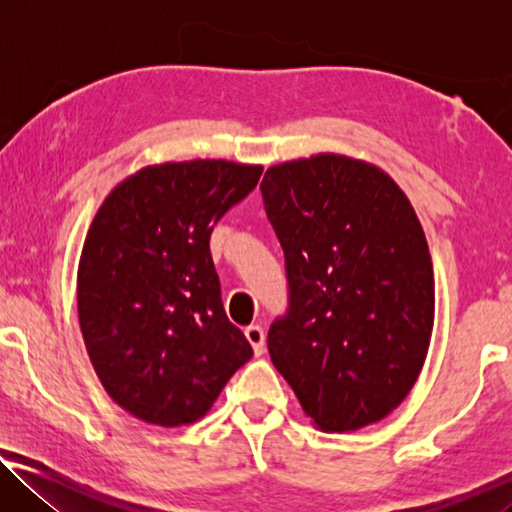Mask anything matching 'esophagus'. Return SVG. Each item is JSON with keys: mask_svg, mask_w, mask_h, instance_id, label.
<instances>
[{"mask_svg": "<svg viewBox=\"0 0 512 512\" xmlns=\"http://www.w3.org/2000/svg\"><path fill=\"white\" fill-rule=\"evenodd\" d=\"M244 334H246L248 343L253 345V350H255L257 357H262L264 350H266V336H264V329L259 327V325H248V327L244 329Z\"/></svg>", "mask_w": 512, "mask_h": 512, "instance_id": "34e87169", "label": "esophagus"}]
</instances>
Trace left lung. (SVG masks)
Here are the masks:
<instances>
[{"label":"left lung","instance_id":"left-lung-1","mask_svg":"<svg viewBox=\"0 0 512 512\" xmlns=\"http://www.w3.org/2000/svg\"><path fill=\"white\" fill-rule=\"evenodd\" d=\"M262 196L289 280L273 366L323 431L379 422L418 381L436 311L411 201L386 171L336 153L275 164Z\"/></svg>","mask_w":512,"mask_h":512}]
</instances>
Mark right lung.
<instances>
[{"instance_id": "1", "label": "right lung", "mask_w": 512, "mask_h": 512, "mask_svg": "<svg viewBox=\"0 0 512 512\" xmlns=\"http://www.w3.org/2000/svg\"><path fill=\"white\" fill-rule=\"evenodd\" d=\"M262 171L228 160L153 164L121 180L94 216L79 323L103 388L137 420L196 422L253 357L225 316L210 235Z\"/></svg>"}]
</instances>
